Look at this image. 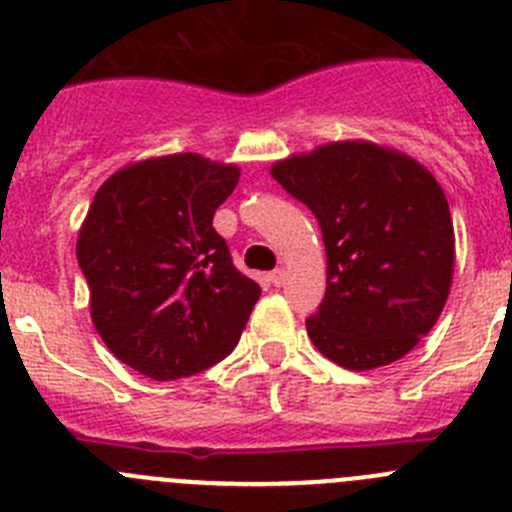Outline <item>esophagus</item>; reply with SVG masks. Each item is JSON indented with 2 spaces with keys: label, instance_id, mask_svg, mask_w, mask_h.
<instances>
[{
  "label": "esophagus",
  "instance_id": "obj_1",
  "mask_svg": "<svg viewBox=\"0 0 512 512\" xmlns=\"http://www.w3.org/2000/svg\"><path fill=\"white\" fill-rule=\"evenodd\" d=\"M269 281H271V284H274V286H284V284H286V271H284V269H274V271H271V274H269Z\"/></svg>",
  "mask_w": 512,
  "mask_h": 512
}]
</instances>
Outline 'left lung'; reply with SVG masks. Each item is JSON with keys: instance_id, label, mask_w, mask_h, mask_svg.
Instances as JSON below:
<instances>
[{"instance_id": "8db88e82", "label": "left lung", "mask_w": 512, "mask_h": 512, "mask_svg": "<svg viewBox=\"0 0 512 512\" xmlns=\"http://www.w3.org/2000/svg\"><path fill=\"white\" fill-rule=\"evenodd\" d=\"M321 226L326 294L306 319L314 347L364 372L405 357L442 314L455 233L440 183L410 155L347 140L271 168Z\"/></svg>"}]
</instances>
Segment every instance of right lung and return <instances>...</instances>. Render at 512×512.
I'll return each instance as SVG.
<instances>
[{
	"mask_svg": "<svg viewBox=\"0 0 512 512\" xmlns=\"http://www.w3.org/2000/svg\"><path fill=\"white\" fill-rule=\"evenodd\" d=\"M241 170L198 153L140 160L105 180L77 238L90 314L107 349L168 382L221 362L261 286L233 266L213 213Z\"/></svg>",
	"mask_w": 512,
	"mask_h": 512,
	"instance_id": "1",
	"label": "right lung"
}]
</instances>
